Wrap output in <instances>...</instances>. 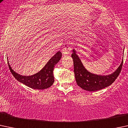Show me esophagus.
<instances>
[{"mask_svg":"<svg viewBox=\"0 0 128 128\" xmlns=\"http://www.w3.org/2000/svg\"><path fill=\"white\" fill-rule=\"evenodd\" d=\"M71 44L72 43L70 42H67L65 44L64 46L62 49V52L64 54H68L70 53V51L72 50V47H71Z\"/></svg>","mask_w":128,"mask_h":128,"instance_id":"34e87169","label":"esophagus"}]
</instances>
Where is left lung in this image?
<instances>
[{
	"label": "left lung",
	"instance_id": "left-lung-1",
	"mask_svg": "<svg viewBox=\"0 0 128 128\" xmlns=\"http://www.w3.org/2000/svg\"><path fill=\"white\" fill-rule=\"evenodd\" d=\"M72 58L75 80L78 85L82 89L89 91H95L108 86L112 84L119 75L123 66V60L116 71L108 75H98L89 72L82 64L75 51L73 50Z\"/></svg>",
	"mask_w": 128,
	"mask_h": 128
}]
</instances>
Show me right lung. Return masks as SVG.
Here are the masks:
<instances>
[{
    "label": "right lung",
    "instance_id": "right-lung-1",
    "mask_svg": "<svg viewBox=\"0 0 128 128\" xmlns=\"http://www.w3.org/2000/svg\"><path fill=\"white\" fill-rule=\"evenodd\" d=\"M62 56L61 52H57L46 63L41 70L31 76H22L16 73L9 64L8 65L12 75L18 81L23 83L29 88L37 90H44L50 87L54 82L53 70L54 66L59 62Z\"/></svg>",
    "mask_w": 128,
    "mask_h": 128
}]
</instances>
